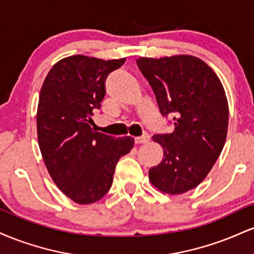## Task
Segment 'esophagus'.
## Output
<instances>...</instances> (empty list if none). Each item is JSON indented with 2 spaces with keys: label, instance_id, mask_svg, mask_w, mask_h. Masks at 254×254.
<instances>
[{
  "label": "esophagus",
  "instance_id": "1",
  "mask_svg": "<svg viewBox=\"0 0 254 254\" xmlns=\"http://www.w3.org/2000/svg\"><path fill=\"white\" fill-rule=\"evenodd\" d=\"M149 139H150L149 133L144 132L143 135H142L141 137H136V138H135V142H136L137 144H142V143H147V142L149 141Z\"/></svg>",
  "mask_w": 254,
  "mask_h": 254
}]
</instances>
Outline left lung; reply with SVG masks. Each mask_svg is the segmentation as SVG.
Instances as JSON below:
<instances>
[{"mask_svg": "<svg viewBox=\"0 0 254 254\" xmlns=\"http://www.w3.org/2000/svg\"><path fill=\"white\" fill-rule=\"evenodd\" d=\"M154 90L162 117H171L172 133L153 139L164 160L149 170L160 191L179 194L197 188L220 156L228 130V101L220 78L205 62L188 55L136 61Z\"/></svg>", "mask_w": 254, "mask_h": 254, "instance_id": "1", "label": "left lung"}]
</instances>
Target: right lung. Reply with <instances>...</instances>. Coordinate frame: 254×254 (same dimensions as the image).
<instances>
[{"label": "right lung", "mask_w": 254, "mask_h": 254, "mask_svg": "<svg viewBox=\"0 0 254 254\" xmlns=\"http://www.w3.org/2000/svg\"><path fill=\"white\" fill-rule=\"evenodd\" d=\"M125 62L94 57L63 58L45 77L37 112L38 142L46 168L61 191L75 203L90 204L112 186L116 166L133 147L131 137L93 131L105 80Z\"/></svg>", "instance_id": "right-lung-1"}]
</instances>
